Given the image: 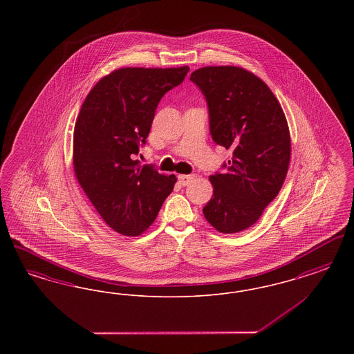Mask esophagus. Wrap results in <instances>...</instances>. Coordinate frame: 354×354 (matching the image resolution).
I'll list each match as a JSON object with an SVG mask.
<instances>
[{
	"label": "esophagus",
	"mask_w": 354,
	"mask_h": 354,
	"mask_svg": "<svg viewBox=\"0 0 354 354\" xmlns=\"http://www.w3.org/2000/svg\"><path fill=\"white\" fill-rule=\"evenodd\" d=\"M178 179L182 185H189L194 180V175H178Z\"/></svg>",
	"instance_id": "34e87169"
}]
</instances>
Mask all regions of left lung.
I'll list each match as a JSON object with an SVG mask.
<instances>
[{
    "label": "left lung",
    "instance_id": "obj_1",
    "mask_svg": "<svg viewBox=\"0 0 354 354\" xmlns=\"http://www.w3.org/2000/svg\"><path fill=\"white\" fill-rule=\"evenodd\" d=\"M189 80L205 97L214 142L232 151L225 171L209 176L214 195L203 214L216 231L236 234L260 219L286 180V114L270 87L245 68L205 66Z\"/></svg>",
    "mask_w": 354,
    "mask_h": 354
}]
</instances>
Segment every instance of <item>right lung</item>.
Instances as JSON below:
<instances>
[{
  "label": "right lung",
  "instance_id": "obj_1",
  "mask_svg": "<svg viewBox=\"0 0 354 354\" xmlns=\"http://www.w3.org/2000/svg\"><path fill=\"white\" fill-rule=\"evenodd\" d=\"M189 68H122L87 94L74 127L73 166L78 183L106 224L142 235L176 183L135 160L146 145L162 97L182 84Z\"/></svg>",
  "mask_w": 354,
  "mask_h": 354
}]
</instances>
